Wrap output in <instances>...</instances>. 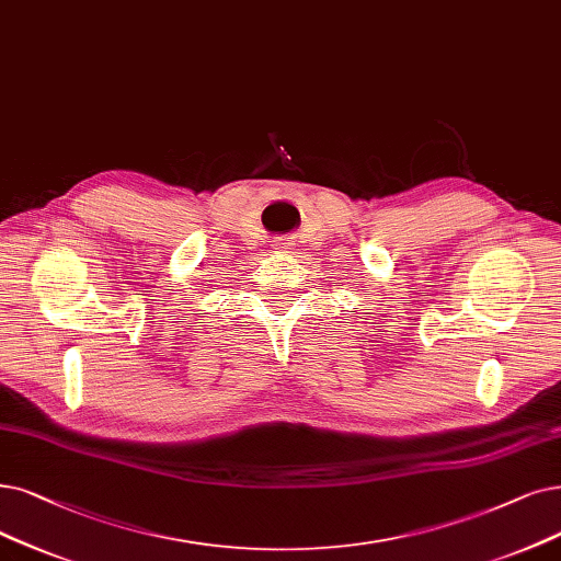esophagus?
<instances>
[{
	"instance_id": "1",
	"label": "esophagus",
	"mask_w": 561,
	"mask_h": 561,
	"mask_svg": "<svg viewBox=\"0 0 561 561\" xmlns=\"http://www.w3.org/2000/svg\"><path fill=\"white\" fill-rule=\"evenodd\" d=\"M276 253H293V251H289V243L278 241V243H276Z\"/></svg>"
}]
</instances>
